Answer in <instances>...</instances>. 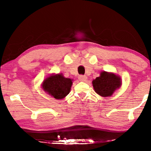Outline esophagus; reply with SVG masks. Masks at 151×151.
<instances>
[{
    "mask_svg": "<svg viewBox=\"0 0 151 151\" xmlns=\"http://www.w3.org/2000/svg\"><path fill=\"white\" fill-rule=\"evenodd\" d=\"M79 79L81 81H86V79H87V77H86L85 75H79Z\"/></svg>",
    "mask_w": 151,
    "mask_h": 151,
    "instance_id": "34e87169",
    "label": "esophagus"
}]
</instances>
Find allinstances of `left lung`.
Wrapping results in <instances>:
<instances>
[{
	"label": "left lung",
	"mask_w": 151,
	"mask_h": 151,
	"mask_svg": "<svg viewBox=\"0 0 151 151\" xmlns=\"http://www.w3.org/2000/svg\"><path fill=\"white\" fill-rule=\"evenodd\" d=\"M93 87L95 92L100 96L106 97L111 96L117 89L121 86L120 77L111 72L104 71L100 76L92 81Z\"/></svg>",
	"instance_id": "8db88e82"
}]
</instances>
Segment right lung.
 Listing matches in <instances>:
<instances>
[{"instance_id": "add662e5", "label": "right lung", "mask_w": 151, "mask_h": 151, "mask_svg": "<svg viewBox=\"0 0 151 151\" xmlns=\"http://www.w3.org/2000/svg\"><path fill=\"white\" fill-rule=\"evenodd\" d=\"M72 79L65 78L62 74H52L47 77L42 84L45 91L57 99L65 98L70 92Z\"/></svg>"}]
</instances>
